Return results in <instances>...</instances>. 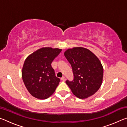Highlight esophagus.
Segmentation results:
<instances>
[{"label": "esophagus", "mask_w": 127, "mask_h": 127, "mask_svg": "<svg viewBox=\"0 0 127 127\" xmlns=\"http://www.w3.org/2000/svg\"><path fill=\"white\" fill-rule=\"evenodd\" d=\"M61 79H62V81L64 82V81H65V79H66V78H65V77L63 76V77H62Z\"/></svg>", "instance_id": "obj_1"}]
</instances>
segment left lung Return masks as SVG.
<instances>
[{"label": "left lung", "instance_id": "obj_1", "mask_svg": "<svg viewBox=\"0 0 127 127\" xmlns=\"http://www.w3.org/2000/svg\"><path fill=\"white\" fill-rule=\"evenodd\" d=\"M72 66L74 79L66 83L75 96L83 99L98 91L102 84L104 69L98 58L82 47L68 49L64 52Z\"/></svg>", "mask_w": 127, "mask_h": 127}]
</instances>
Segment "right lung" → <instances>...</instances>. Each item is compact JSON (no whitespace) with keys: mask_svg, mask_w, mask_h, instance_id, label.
Returning a JSON list of instances; mask_svg holds the SVG:
<instances>
[{"mask_svg":"<svg viewBox=\"0 0 127 127\" xmlns=\"http://www.w3.org/2000/svg\"><path fill=\"white\" fill-rule=\"evenodd\" d=\"M62 49L42 48L26 59L22 70V79L28 91L38 99H46L52 95L60 79L55 76L51 63Z\"/></svg>","mask_w":127,"mask_h":127,"instance_id":"right-lung-1","label":"right lung"}]
</instances>
